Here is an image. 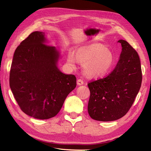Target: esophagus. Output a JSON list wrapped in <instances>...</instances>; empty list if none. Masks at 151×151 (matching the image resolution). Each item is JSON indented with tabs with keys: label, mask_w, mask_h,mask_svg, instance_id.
Listing matches in <instances>:
<instances>
[{
	"label": "esophagus",
	"mask_w": 151,
	"mask_h": 151,
	"mask_svg": "<svg viewBox=\"0 0 151 151\" xmlns=\"http://www.w3.org/2000/svg\"><path fill=\"white\" fill-rule=\"evenodd\" d=\"M83 84V81L81 79H78L77 80V85H82Z\"/></svg>",
	"instance_id": "34e87169"
}]
</instances>
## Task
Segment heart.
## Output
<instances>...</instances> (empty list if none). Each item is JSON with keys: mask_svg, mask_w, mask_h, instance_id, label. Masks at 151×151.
I'll use <instances>...</instances> for the list:
<instances>
[{"mask_svg": "<svg viewBox=\"0 0 151 151\" xmlns=\"http://www.w3.org/2000/svg\"><path fill=\"white\" fill-rule=\"evenodd\" d=\"M112 52L102 44H91L80 47L73 52H69L68 65L75 68L78 61L84 62L83 68L85 75L90 78H100L109 72L114 63Z\"/></svg>", "mask_w": 151, "mask_h": 151, "instance_id": "obj_1", "label": "heart"}]
</instances>
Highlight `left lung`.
Instances as JSON below:
<instances>
[{"mask_svg": "<svg viewBox=\"0 0 151 151\" xmlns=\"http://www.w3.org/2000/svg\"><path fill=\"white\" fill-rule=\"evenodd\" d=\"M122 52L114 70L104 78L88 83L90 96L88 112L92 119L115 121L132 106L142 83V70L137 52L128 43L119 40Z\"/></svg>", "mask_w": 151, "mask_h": 151, "instance_id": "obj_1", "label": "left lung"}]
</instances>
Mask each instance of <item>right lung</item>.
Here are the masks:
<instances>
[{"label":"right lung","mask_w":151,"mask_h":151,"mask_svg":"<svg viewBox=\"0 0 151 151\" xmlns=\"http://www.w3.org/2000/svg\"><path fill=\"white\" fill-rule=\"evenodd\" d=\"M48 43L44 32L32 33L16 49L10 71V88L21 109L39 119L57 115L76 86L75 75L60 71L61 53Z\"/></svg>","instance_id":"right-lung-1"}]
</instances>
